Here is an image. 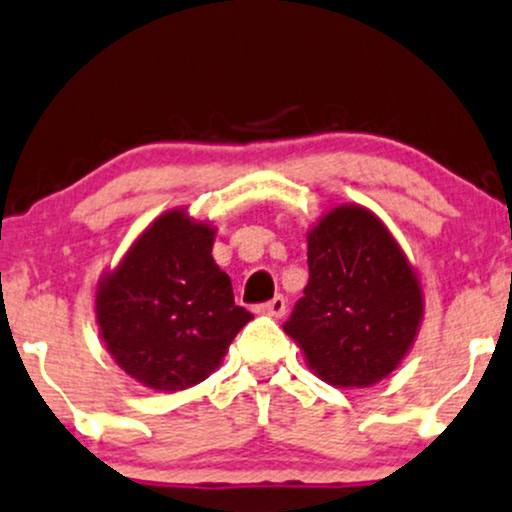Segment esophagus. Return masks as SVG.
<instances>
[{
  "label": "esophagus",
  "mask_w": 512,
  "mask_h": 512,
  "mask_svg": "<svg viewBox=\"0 0 512 512\" xmlns=\"http://www.w3.org/2000/svg\"><path fill=\"white\" fill-rule=\"evenodd\" d=\"M258 313H266V315H273V318H282V315H285V311H287V301H285V296L282 294H277L275 299H270V301H266V304H261L256 308Z\"/></svg>",
  "instance_id": "34e87169"
}]
</instances>
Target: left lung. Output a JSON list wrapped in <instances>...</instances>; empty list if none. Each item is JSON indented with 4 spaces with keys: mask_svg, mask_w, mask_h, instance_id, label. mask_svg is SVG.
Returning a JSON list of instances; mask_svg holds the SVG:
<instances>
[{
    "mask_svg": "<svg viewBox=\"0 0 512 512\" xmlns=\"http://www.w3.org/2000/svg\"><path fill=\"white\" fill-rule=\"evenodd\" d=\"M418 277L387 227L361 206H339L308 232V285L285 332L332 387H370L413 344Z\"/></svg>",
    "mask_w": 512,
    "mask_h": 512,
    "instance_id": "left-lung-1",
    "label": "left lung"
}]
</instances>
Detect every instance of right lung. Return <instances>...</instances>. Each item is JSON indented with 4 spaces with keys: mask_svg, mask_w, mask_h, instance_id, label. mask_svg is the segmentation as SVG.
<instances>
[{
    "mask_svg": "<svg viewBox=\"0 0 512 512\" xmlns=\"http://www.w3.org/2000/svg\"><path fill=\"white\" fill-rule=\"evenodd\" d=\"M211 246V225L168 211L99 285L97 320L106 349L144 387L180 391L206 380L254 318L235 304Z\"/></svg>",
    "mask_w": 512,
    "mask_h": 512,
    "instance_id": "add662e5",
    "label": "right lung"
}]
</instances>
